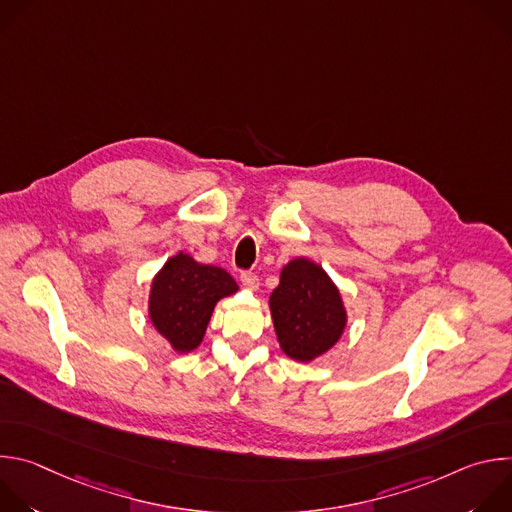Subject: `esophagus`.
<instances>
[{"instance_id":"obj_1","label":"esophagus","mask_w":512,"mask_h":512,"mask_svg":"<svg viewBox=\"0 0 512 512\" xmlns=\"http://www.w3.org/2000/svg\"><path fill=\"white\" fill-rule=\"evenodd\" d=\"M241 283H243L247 289H251V291H257V289H259V277H257L255 273H251V271H243V273H241Z\"/></svg>"}]
</instances>
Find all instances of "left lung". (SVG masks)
I'll return each mask as SVG.
<instances>
[{
  "mask_svg": "<svg viewBox=\"0 0 512 512\" xmlns=\"http://www.w3.org/2000/svg\"><path fill=\"white\" fill-rule=\"evenodd\" d=\"M269 310L281 352L296 362H312L332 350L348 324L338 285L308 257L281 267Z\"/></svg>",
  "mask_w": 512,
  "mask_h": 512,
  "instance_id": "left-lung-1",
  "label": "left lung"
}]
</instances>
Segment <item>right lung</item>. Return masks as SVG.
<instances>
[{"label":"right lung","instance_id":"obj_1","mask_svg":"<svg viewBox=\"0 0 512 512\" xmlns=\"http://www.w3.org/2000/svg\"><path fill=\"white\" fill-rule=\"evenodd\" d=\"M237 291V281L223 267L198 263L180 251L152 279L148 316L170 348L186 354L200 346L214 306Z\"/></svg>","mask_w":512,"mask_h":512}]
</instances>
